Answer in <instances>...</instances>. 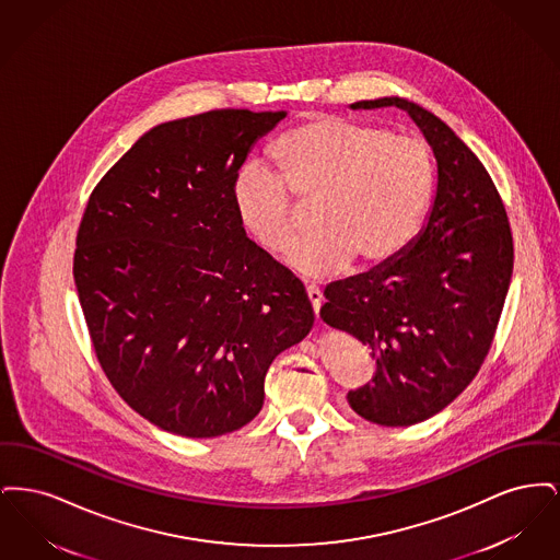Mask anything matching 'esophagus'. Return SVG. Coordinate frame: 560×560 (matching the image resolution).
Here are the masks:
<instances>
[{"label":"esophagus","instance_id":"34e87169","mask_svg":"<svg viewBox=\"0 0 560 560\" xmlns=\"http://www.w3.org/2000/svg\"><path fill=\"white\" fill-rule=\"evenodd\" d=\"M306 293H308V300H311V304H313V311H315V315H317V319H319L323 293H320L319 288H315V285H308V288H306Z\"/></svg>","mask_w":560,"mask_h":560}]
</instances>
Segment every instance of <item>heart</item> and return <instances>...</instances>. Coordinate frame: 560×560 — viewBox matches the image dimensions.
I'll return each mask as SVG.
<instances>
[{"mask_svg":"<svg viewBox=\"0 0 560 560\" xmlns=\"http://www.w3.org/2000/svg\"><path fill=\"white\" fill-rule=\"evenodd\" d=\"M275 167L252 163L233 187L243 231L268 254L295 240L291 188L315 201V235L295 245L288 265L308 279H327L352 260L377 267L416 240L434 195V161L411 133L342 117H313L285 133L272 151Z\"/></svg>","mask_w":560,"mask_h":560,"instance_id":"heart-1","label":"heart"}]
</instances>
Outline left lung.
<instances>
[{
	"mask_svg": "<svg viewBox=\"0 0 560 560\" xmlns=\"http://www.w3.org/2000/svg\"><path fill=\"white\" fill-rule=\"evenodd\" d=\"M405 110L436 161L427 224L399 256L325 288L320 319L372 350L375 375L347 395L380 427L445 409L477 375L504 308L514 249L506 210L479 158L434 113L384 96L350 105Z\"/></svg>",
	"mask_w": 560,
	"mask_h": 560,
	"instance_id": "obj_1",
	"label": "left lung"
}]
</instances>
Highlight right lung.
I'll return each instance as SVG.
<instances>
[{"label":"right lung","mask_w":560,"mask_h":560,"mask_svg":"<svg viewBox=\"0 0 560 560\" xmlns=\"http://www.w3.org/2000/svg\"><path fill=\"white\" fill-rule=\"evenodd\" d=\"M285 115L160 124L88 201L73 277L90 338L119 397L161 430L212 439L252 422L270 363L315 323L302 281L233 206L243 161Z\"/></svg>","instance_id":"obj_1"}]
</instances>
